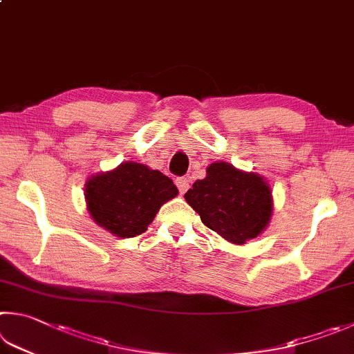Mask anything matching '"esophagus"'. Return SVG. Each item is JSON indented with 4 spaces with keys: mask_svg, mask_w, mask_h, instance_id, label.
I'll use <instances>...</instances> for the list:
<instances>
[{
    "mask_svg": "<svg viewBox=\"0 0 354 354\" xmlns=\"http://www.w3.org/2000/svg\"><path fill=\"white\" fill-rule=\"evenodd\" d=\"M176 187L179 189V194H185L189 190V179L187 178H178L176 179Z\"/></svg>",
    "mask_w": 354,
    "mask_h": 354,
    "instance_id": "34e87169",
    "label": "esophagus"
}]
</instances>
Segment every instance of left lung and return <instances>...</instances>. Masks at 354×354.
Segmentation results:
<instances>
[{
  "label": "left lung",
  "instance_id": "left-lung-1",
  "mask_svg": "<svg viewBox=\"0 0 354 354\" xmlns=\"http://www.w3.org/2000/svg\"><path fill=\"white\" fill-rule=\"evenodd\" d=\"M184 198L205 226L239 246L263 234L274 210L266 179L224 160L212 162Z\"/></svg>",
  "mask_w": 354,
  "mask_h": 354
}]
</instances>
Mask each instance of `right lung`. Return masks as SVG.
I'll use <instances>...</instances> for the list:
<instances>
[{
	"mask_svg": "<svg viewBox=\"0 0 354 354\" xmlns=\"http://www.w3.org/2000/svg\"><path fill=\"white\" fill-rule=\"evenodd\" d=\"M176 195V185L169 176L134 160L93 175L85 184L89 215L118 239L145 232L160 205Z\"/></svg>",
	"mask_w": 354,
	"mask_h": 354,
	"instance_id": "1",
	"label": "right lung"
}]
</instances>
